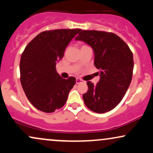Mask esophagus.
<instances>
[{
    "label": "esophagus",
    "mask_w": 153,
    "mask_h": 153,
    "mask_svg": "<svg viewBox=\"0 0 153 153\" xmlns=\"http://www.w3.org/2000/svg\"><path fill=\"white\" fill-rule=\"evenodd\" d=\"M82 81H83V80H82V79H80V78H77L76 79V83L77 84L80 83V82H82Z\"/></svg>",
    "instance_id": "obj_1"
}]
</instances>
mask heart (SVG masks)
<instances>
[{"label":"heart","mask_w":153,"mask_h":153,"mask_svg":"<svg viewBox=\"0 0 153 153\" xmlns=\"http://www.w3.org/2000/svg\"><path fill=\"white\" fill-rule=\"evenodd\" d=\"M83 46H85V45H83Z\"/></svg>","instance_id":"obj_1"}]
</instances>
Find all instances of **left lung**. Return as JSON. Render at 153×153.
Here are the masks:
<instances>
[{"label":"left lung","mask_w":153,"mask_h":153,"mask_svg":"<svg viewBox=\"0 0 153 153\" xmlns=\"http://www.w3.org/2000/svg\"><path fill=\"white\" fill-rule=\"evenodd\" d=\"M76 40L85 42L94 49V65L100 70L96 85L87 82L88 90L82 95L89 109L103 114L114 108L127 92L133 74L132 52L128 45L111 32L80 30Z\"/></svg>","instance_id":"left-lung-1"}]
</instances>
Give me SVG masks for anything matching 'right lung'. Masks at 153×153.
<instances>
[{
    "label": "right lung",
    "mask_w": 153,
    "mask_h": 153,
    "mask_svg": "<svg viewBox=\"0 0 153 153\" xmlns=\"http://www.w3.org/2000/svg\"><path fill=\"white\" fill-rule=\"evenodd\" d=\"M80 29H55L39 33L26 45L20 60V80L31 104L38 110L52 113L65 104L74 77L62 78L56 71L67 46Z\"/></svg>",
    "instance_id": "1"
}]
</instances>
